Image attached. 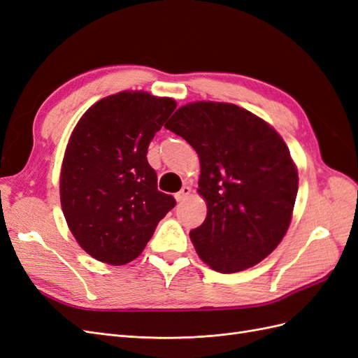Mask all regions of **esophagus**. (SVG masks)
I'll return each mask as SVG.
<instances>
[{
  "instance_id": "esophagus-1",
  "label": "esophagus",
  "mask_w": 358,
  "mask_h": 358,
  "mask_svg": "<svg viewBox=\"0 0 358 358\" xmlns=\"http://www.w3.org/2000/svg\"><path fill=\"white\" fill-rule=\"evenodd\" d=\"M189 192H191V188H189V187H182V189L175 194L176 201H183V200H185V199L189 196Z\"/></svg>"
}]
</instances>
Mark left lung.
Returning a JSON list of instances; mask_svg holds the SVG:
<instances>
[{"label":"left lung","mask_w":358,"mask_h":358,"mask_svg":"<svg viewBox=\"0 0 358 358\" xmlns=\"http://www.w3.org/2000/svg\"><path fill=\"white\" fill-rule=\"evenodd\" d=\"M164 127L200 158L208 216L189 231L199 257L220 273L258 264L284 239L297 197V167L282 137L249 110L216 101L182 106Z\"/></svg>","instance_id":"8db88e82"}]
</instances>
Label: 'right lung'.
<instances>
[{
    "label": "right lung",
    "instance_id": "obj_1",
    "mask_svg": "<svg viewBox=\"0 0 358 358\" xmlns=\"http://www.w3.org/2000/svg\"><path fill=\"white\" fill-rule=\"evenodd\" d=\"M175 109L169 96L122 91L96 101L74 127L61 167V206L74 239L99 262H133L175 208L146 158Z\"/></svg>",
    "mask_w": 358,
    "mask_h": 358
}]
</instances>
